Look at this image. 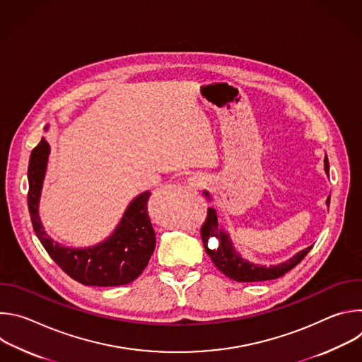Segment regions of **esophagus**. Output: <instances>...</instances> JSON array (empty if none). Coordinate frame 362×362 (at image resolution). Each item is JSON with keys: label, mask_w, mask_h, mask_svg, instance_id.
Here are the masks:
<instances>
[{"label": "esophagus", "mask_w": 362, "mask_h": 362, "mask_svg": "<svg viewBox=\"0 0 362 362\" xmlns=\"http://www.w3.org/2000/svg\"><path fill=\"white\" fill-rule=\"evenodd\" d=\"M206 183H208V179H206L203 175H200V173H196V175H193L190 179H189V185L192 186V187H194V189H197V187H203Z\"/></svg>", "instance_id": "1"}]
</instances>
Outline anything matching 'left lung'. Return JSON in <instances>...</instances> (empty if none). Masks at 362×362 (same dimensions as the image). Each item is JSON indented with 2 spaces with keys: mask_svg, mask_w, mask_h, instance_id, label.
Segmentation results:
<instances>
[{
  "mask_svg": "<svg viewBox=\"0 0 362 362\" xmlns=\"http://www.w3.org/2000/svg\"><path fill=\"white\" fill-rule=\"evenodd\" d=\"M324 165H325V173L329 176V163L327 156L324 159ZM203 194L208 199H211L209 192L204 190ZM327 206H329V196L327 199ZM200 235H202L203 246L206 252H208V255L211 256L215 267L228 278L238 282H259V281L281 278L282 275L289 272L292 268H295L303 259L305 255L313 249V246H309L298 252L296 255H293L291 259L278 265L264 267V265L252 264L247 259H243V257L235 250L229 235L219 228L218 215L214 208L208 209V218H206V222L202 225ZM211 237H216L220 240V246L216 250H209L207 247V242Z\"/></svg>",
  "mask_w": 362,
  "mask_h": 362,
  "instance_id": "obj_1",
  "label": "left lung"
}]
</instances>
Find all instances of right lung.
<instances>
[{
    "instance_id": "right-lung-1",
    "label": "right lung",
    "mask_w": 362,
    "mask_h": 362,
    "mask_svg": "<svg viewBox=\"0 0 362 362\" xmlns=\"http://www.w3.org/2000/svg\"><path fill=\"white\" fill-rule=\"evenodd\" d=\"M47 129V127H45ZM49 144L45 139L33 148L28 163V211L37 238L47 253L70 278L88 286H119L133 282L147 267L156 246L147 202L150 192L134 197L115 232L90 247H66L51 239L41 223L38 203Z\"/></svg>"
}]
</instances>
